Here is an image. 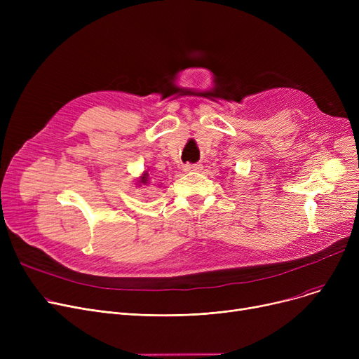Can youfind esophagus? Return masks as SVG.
<instances>
[{"label": "esophagus", "mask_w": 359, "mask_h": 359, "mask_svg": "<svg viewBox=\"0 0 359 359\" xmlns=\"http://www.w3.org/2000/svg\"><path fill=\"white\" fill-rule=\"evenodd\" d=\"M183 170L184 172H199L202 170V164H184Z\"/></svg>", "instance_id": "obj_1"}]
</instances>
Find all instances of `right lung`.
Segmentation results:
<instances>
[{"label": "right lung", "mask_w": 359, "mask_h": 359, "mask_svg": "<svg viewBox=\"0 0 359 359\" xmlns=\"http://www.w3.org/2000/svg\"><path fill=\"white\" fill-rule=\"evenodd\" d=\"M148 182V173H145L142 177H141V180H140V183H142V184H145Z\"/></svg>", "instance_id": "1"}]
</instances>
